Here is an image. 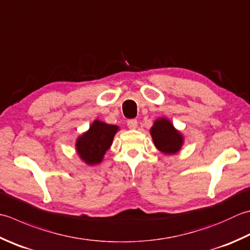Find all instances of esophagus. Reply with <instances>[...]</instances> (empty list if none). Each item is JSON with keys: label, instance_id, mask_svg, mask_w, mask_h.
Returning <instances> with one entry per match:
<instances>
[{"label": "esophagus", "instance_id": "obj_1", "mask_svg": "<svg viewBox=\"0 0 250 250\" xmlns=\"http://www.w3.org/2000/svg\"><path fill=\"white\" fill-rule=\"evenodd\" d=\"M126 125H128V128L131 129V130H134V129L138 128V121H136L135 119L129 120L128 124H126Z\"/></svg>", "mask_w": 250, "mask_h": 250}]
</instances>
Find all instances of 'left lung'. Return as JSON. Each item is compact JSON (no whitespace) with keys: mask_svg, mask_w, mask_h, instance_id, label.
Listing matches in <instances>:
<instances>
[{"mask_svg":"<svg viewBox=\"0 0 250 250\" xmlns=\"http://www.w3.org/2000/svg\"><path fill=\"white\" fill-rule=\"evenodd\" d=\"M150 135L156 147L167 155L178 153L184 142L182 134L166 118H159L154 122Z\"/></svg>","mask_w":250,"mask_h":250,"instance_id":"left-lung-1","label":"left lung"}]
</instances>
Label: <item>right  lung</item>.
I'll use <instances>...</instances> for the list:
<instances>
[{"label": "right lung", "mask_w": 250, "mask_h": 250, "mask_svg": "<svg viewBox=\"0 0 250 250\" xmlns=\"http://www.w3.org/2000/svg\"><path fill=\"white\" fill-rule=\"evenodd\" d=\"M118 126L107 125L95 120L90 129L78 138L76 142L77 153L85 164L93 166L100 164L107 150L111 146L112 140Z\"/></svg>", "instance_id": "obj_1"}]
</instances>
